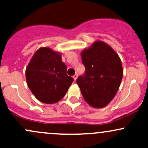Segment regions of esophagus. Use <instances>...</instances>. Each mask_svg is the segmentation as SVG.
Wrapping results in <instances>:
<instances>
[{
	"mask_svg": "<svg viewBox=\"0 0 148 148\" xmlns=\"http://www.w3.org/2000/svg\"><path fill=\"white\" fill-rule=\"evenodd\" d=\"M77 77H78V74H75L74 76H73V78H74V81H76V79H77Z\"/></svg>",
	"mask_w": 148,
	"mask_h": 148,
	"instance_id": "34e87169",
	"label": "esophagus"
}]
</instances>
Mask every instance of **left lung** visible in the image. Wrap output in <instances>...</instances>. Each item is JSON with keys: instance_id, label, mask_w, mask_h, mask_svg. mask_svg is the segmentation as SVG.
Returning a JSON list of instances; mask_svg holds the SVG:
<instances>
[{"instance_id": "8db88e82", "label": "left lung", "mask_w": 148, "mask_h": 148, "mask_svg": "<svg viewBox=\"0 0 148 148\" xmlns=\"http://www.w3.org/2000/svg\"><path fill=\"white\" fill-rule=\"evenodd\" d=\"M86 71L76 84L88 104L103 108L113 99L123 76L121 60L105 42L97 41L81 53Z\"/></svg>"}]
</instances>
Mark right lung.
<instances>
[{"label":"right lung","instance_id":"obj_1","mask_svg":"<svg viewBox=\"0 0 148 148\" xmlns=\"http://www.w3.org/2000/svg\"><path fill=\"white\" fill-rule=\"evenodd\" d=\"M28 88L41 102L54 103L65 95L74 81L59 53L42 47L35 53L25 69Z\"/></svg>","mask_w":148,"mask_h":148}]
</instances>
